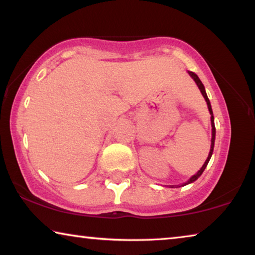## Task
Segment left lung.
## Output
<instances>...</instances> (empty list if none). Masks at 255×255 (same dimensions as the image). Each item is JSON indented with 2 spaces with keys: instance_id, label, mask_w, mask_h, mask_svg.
Instances as JSON below:
<instances>
[{
  "instance_id": "left-lung-1",
  "label": "left lung",
  "mask_w": 255,
  "mask_h": 255,
  "mask_svg": "<svg viewBox=\"0 0 255 255\" xmlns=\"http://www.w3.org/2000/svg\"><path fill=\"white\" fill-rule=\"evenodd\" d=\"M189 74L191 75V78L195 80L196 81V83H197V86L199 87V89H200V91H201V94H203V96H204V98H205V101H206V103H207V106H208V110H210V113L212 115V117H211V123H212V144H211V150H210V154H208V157H207V159H206V161H205V164L203 165V167H201L200 168V170H198V173L196 174V175H193L191 178H190V180L187 182V183H184L183 185H187V184H189V183H192V182H195L197 178H198L201 174H203V172L205 170V168H206V166H207V164H208V161H210V159H211V157H212V153H213V149H214V140H215V126H214V117H213V111H212V106H211V103H210V100H208V97H207V95H206V91H205V87H204V85L203 83H201V81H200V79L198 78V75H197L196 73H193V72H189Z\"/></svg>"
}]
</instances>
